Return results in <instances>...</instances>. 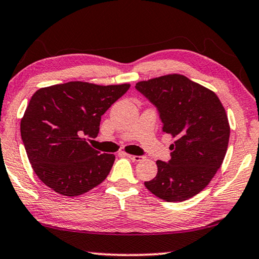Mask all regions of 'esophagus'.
Instances as JSON below:
<instances>
[{"mask_svg":"<svg viewBox=\"0 0 259 259\" xmlns=\"http://www.w3.org/2000/svg\"><path fill=\"white\" fill-rule=\"evenodd\" d=\"M128 157L130 160H133L134 162H140L144 160V156H140V155H131V154H128Z\"/></svg>","mask_w":259,"mask_h":259,"instance_id":"34e87169","label":"esophagus"}]
</instances>
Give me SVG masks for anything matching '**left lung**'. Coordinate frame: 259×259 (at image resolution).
Listing matches in <instances>:
<instances>
[{"label": "left lung", "mask_w": 259, "mask_h": 259, "mask_svg": "<svg viewBox=\"0 0 259 259\" xmlns=\"http://www.w3.org/2000/svg\"><path fill=\"white\" fill-rule=\"evenodd\" d=\"M157 108L162 130L176 138L171 159L157 160V174L146 188L166 202H182L200 193L216 175L229 146L230 124L213 91L181 74L136 83Z\"/></svg>", "instance_id": "left-lung-1"}]
</instances>
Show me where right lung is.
<instances>
[{"instance_id": "obj_1", "label": "right lung", "mask_w": 259, "mask_h": 259, "mask_svg": "<svg viewBox=\"0 0 259 259\" xmlns=\"http://www.w3.org/2000/svg\"><path fill=\"white\" fill-rule=\"evenodd\" d=\"M130 84L98 85L73 81L41 88L29 100L20 122L26 153L36 176L65 196L93 190L111 171L115 155L85 142L99 133L102 115Z\"/></svg>"}]
</instances>
